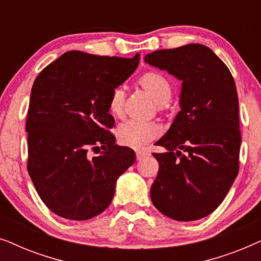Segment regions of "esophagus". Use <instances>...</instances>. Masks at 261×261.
<instances>
[{"label":"esophagus","mask_w":261,"mask_h":261,"mask_svg":"<svg viewBox=\"0 0 261 261\" xmlns=\"http://www.w3.org/2000/svg\"><path fill=\"white\" fill-rule=\"evenodd\" d=\"M149 155V152L147 149H138L137 151V159L138 160H141L142 158H145V156Z\"/></svg>","instance_id":"obj_1"}]
</instances>
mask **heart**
<instances>
[{"mask_svg": "<svg viewBox=\"0 0 261 261\" xmlns=\"http://www.w3.org/2000/svg\"><path fill=\"white\" fill-rule=\"evenodd\" d=\"M141 88L149 92L154 98L159 109L165 108L173 95V85L165 74L158 71H148L138 80ZM126 90L123 87H115L110 92L108 99V110L114 116L120 117L123 114ZM162 132V128L153 121L127 120L117 127V137L124 145L130 147H141L155 139Z\"/></svg>", "mask_w": 261, "mask_h": 261, "instance_id": "obj_1", "label": "heart"}]
</instances>
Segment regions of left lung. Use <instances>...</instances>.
Masks as SVG:
<instances>
[{"label":"left lung","instance_id":"8db88e82","mask_svg":"<svg viewBox=\"0 0 261 261\" xmlns=\"http://www.w3.org/2000/svg\"><path fill=\"white\" fill-rule=\"evenodd\" d=\"M145 62L181 81L180 112L156 142L167 152L153 153L159 171L151 199L170 219L199 220L221 204L239 173L241 133L234 78L201 44L158 49Z\"/></svg>","mask_w":261,"mask_h":261}]
</instances>
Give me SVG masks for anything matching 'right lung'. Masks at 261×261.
Masks as SVG:
<instances>
[{
  "label": "right lung",
  "instance_id": "1",
  "mask_svg": "<svg viewBox=\"0 0 261 261\" xmlns=\"http://www.w3.org/2000/svg\"><path fill=\"white\" fill-rule=\"evenodd\" d=\"M139 60V53L120 58L70 51L35 78L26 121L27 170L57 215L84 221L105 212L117 178L135 162L133 149L115 145L108 99Z\"/></svg>",
  "mask_w": 261,
  "mask_h": 261
}]
</instances>
